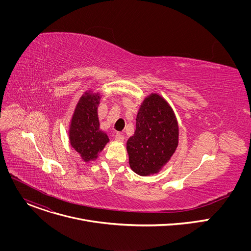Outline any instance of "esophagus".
I'll list each match as a JSON object with an SVG mask.
<instances>
[{"label": "esophagus", "mask_w": 251, "mask_h": 251, "mask_svg": "<svg viewBox=\"0 0 251 251\" xmlns=\"http://www.w3.org/2000/svg\"><path fill=\"white\" fill-rule=\"evenodd\" d=\"M115 140L118 141V142H123L124 141V136L122 134H120V133H117L115 135Z\"/></svg>", "instance_id": "34e87169"}]
</instances>
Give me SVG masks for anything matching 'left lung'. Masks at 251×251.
Segmentation results:
<instances>
[{"mask_svg":"<svg viewBox=\"0 0 251 251\" xmlns=\"http://www.w3.org/2000/svg\"><path fill=\"white\" fill-rule=\"evenodd\" d=\"M178 144V125L174 110L158 93H151L140 105L134 135L127 141L129 165L146 176L159 173Z\"/></svg>","mask_w":251,"mask_h":251,"instance_id":"1","label":"left lung"}]
</instances>
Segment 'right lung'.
<instances>
[{
	"instance_id": "add662e5",
	"label": "right lung",
	"mask_w": 251,
	"mask_h": 251,
	"mask_svg": "<svg viewBox=\"0 0 251 251\" xmlns=\"http://www.w3.org/2000/svg\"><path fill=\"white\" fill-rule=\"evenodd\" d=\"M100 98L99 92L85 91L75 106L69 124L70 145L86 163L96 160L109 142L108 136L99 128L97 110Z\"/></svg>"
}]
</instances>
